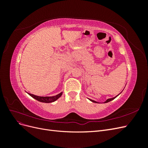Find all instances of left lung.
Listing matches in <instances>:
<instances>
[{"instance_id":"8db88e82","label":"left lung","mask_w":148,"mask_h":148,"mask_svg":"<svg viewBox=\"0 0 148 148\" xmlns=\"http://www.w3.org/2000/svg\"><path fill=\"white\" fill-rule=\"evenodd\" d=\"M121 92H120V93H121ZM120 94H119V95H118L117 96H115V97H112V98H110V99H107L105 102H104L103 103H107V102H110V101H111L114 100V99H115V98L117 97L120 95ZM89 100L91 101L92 102H95V103H101V102H97V101H94V100H92V99H89Z\"/></svg>"}]
</instances>
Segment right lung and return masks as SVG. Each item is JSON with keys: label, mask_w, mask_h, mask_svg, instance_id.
<instances>
[{"label": "right lung", "mask_w": 148, "mask_h": 148, "mask_svg": "<svg viewBox=\"0 0 148 148\" xmlns=\"http://www.w3.org/2000/svg\"><path fill=\"white\" fill-rule=\"evenodd\" d=\"M28 95L32 97L34 99H35L36 100H37L39 102H44V103H51V102H53L56 101V100H57L62 95V93L63 92H61L60 93L58 94L57 95L53 96H36L34 95H32V94H30L27 92Z\"/></svg>", "instance_id": "1"}]
</instances>
